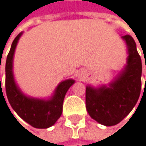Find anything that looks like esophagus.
Here are the masks:
<instances>
[{
  "instance_id": "34e87169",
  "label": "esophagus",
  "mask_w": 146,
  "mask_h": 146,
  "mask_svg": "<svg viewBox=\"0 0 146 146\" xmlns=\"http://www.w3.org/2000/svg\"><path fill=\"white\" fill-rule=\"evenodd\" d=\"M83 75H84V74H83V72H79V74H78V77H79V78H82Z\"/></svg>"
}]
</instances>
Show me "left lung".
Masks as SVG:
<instances>
[{
    "instance_id": "8db88e82",
    "label": "left lung",
    "mask_w": 146,
    "mask_h": 146,
    "mask_svg": "<svg viewBox=\"0 0 146 146\" xmlns=\"http://www.w3.org/2000/svg\"><path fill=\"white\" fill-rule=\"evenodd\" d=\"M128 51L127 62L107 86H86V106L92 119L106 126L122 121L137 104L141 91L142 62L131 35L122 36Z\"/></svg>"
}]
</instances>
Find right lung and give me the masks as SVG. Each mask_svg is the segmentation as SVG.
<instances>
[{
  "instance_id": "right-lung-1",
  "label": "right lung",
  "mask_w": 146,
  "mask_h": 146,
  "mask_svg": "<svg viewBox=\"0 0 146 146\" xmlns=\"http://www.w3.org/2000/svg\"><path fill=\"white\" fill-rule=\"evenodd\" d=\"M21 35L22 33H20L14 40L6 60L5 86L7 97L15 111L30 125L40 129L48 128L60 119L65 95L74 80L70 79L60 82L54 95L48 100L35 99L25 95L17 86L13 74L14 54Z\"/></svg>"
}]
</instances>
